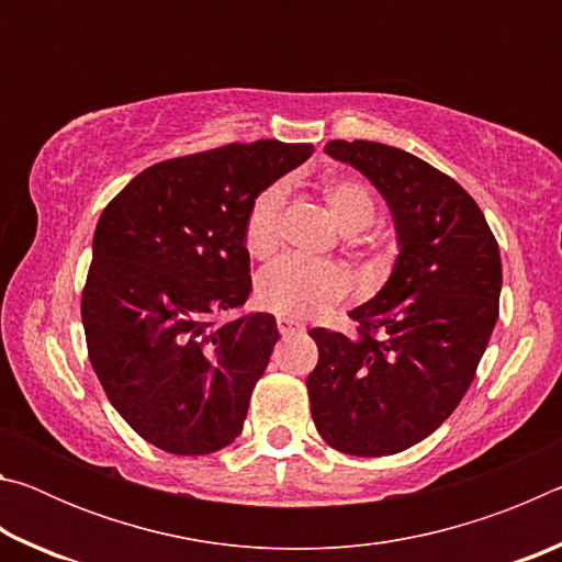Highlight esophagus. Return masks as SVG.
Here are the masks:
<instances>
[{
  "instance_id": "34e87169",
  "label": "esophagus",
  "mask_w": 562,
  "mask_h": 562,
  "mask_svg": "<svg viewBox=\"0 0 562 562\" xmlns=\"http://www.w3.org/2000/svg\"><path fill=\"white\" fill-rule=\"evenodd\" d=\"M278 329L282 337H290V335H300L304 327L300 325V322H294L292 317H278Z\"/></svg>"
}]
</instances>
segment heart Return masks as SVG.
<instances>
[{
  "mask_svg": "<svg viewBox=\"0 0 562 562\" xmlns=\"http://www.w3.org/2000/svg\"><path fill=\"white\" fill-rule=\"evenodd\" d=\"M322 198L345 235H355L372 225L376 215L374 198L369 190L349 178H329L322 186ZM288 203V188L282 183L268 186L255 198L245 217V247L255 258H270L280 247L282 215ZM349 290L347 274L337 265L307 262L284 258L260 272L255 294L262 307L278 315L312 319L325 315L331 304Z\"/></svg>",
  "mask_w": 562,
  "mask_h": 562,
  "instance_id": "1",
  "label": "heart"
}]
</instances>
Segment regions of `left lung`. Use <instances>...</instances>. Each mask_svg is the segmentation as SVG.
<instances>
[{
  "mask_svg": "<svg viewBox=\"0 0 562 562\" xmlns=\"http://www.w3.org/2000/svg\"><path fill=\"white\" fill-rule=\"evenodd\" d=\"M392 213L398 255L357 335L315 327L312 418L331 449L392 456L431 436L469 392L498 319L501 252L473 198L426 160L374 140H329Z\"/></svg>",
  "mask_w": 562,
  "mask_h": 562,
  "instance_id": "left-lung-1",
  "label": "left lung"
}]
</instances>
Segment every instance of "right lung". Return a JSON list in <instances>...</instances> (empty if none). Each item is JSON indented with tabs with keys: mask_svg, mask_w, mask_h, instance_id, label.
Segmentation results:
<instances>
[{
	"mask_svg": "<svg viewBox=\"0 0 562 562\" xmlns=\"http://www.w3.org/2000/svg\"><path fill=\"white\" fill-rule=\"evenodd\" d=\"M312 150L255 140L164 160L103 207L81 297L89 359L113 408L158 449L203 456L240 436L278 322L213 317L250 297L252 201Z\"/></svg>",
	"mask_w": 562,
	"mask_h": 562,
	"instance_id": "add662e5",
	"label": "right lung"
}]
</instances>
